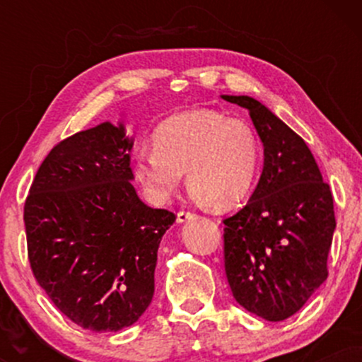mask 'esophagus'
I'll use <instances>...</instances> for the list:
<instances>
[{
	"instance_id": "obj_1",
	"label": "esophagus",
	"mask_w": 362,
	"mask_h": 362,
	"mask_svg": "<svg viewBox=\"0 0 362 362\" xmlns=\"http://www.w3.org/2000/svg\"><path fill=\"white\" fill-rule=\"evenodd\" d=\"M194 218H195L194 211L178 209V213H177V221H178V223H185L187 219H194Z\"/></svg>"
}]
</instances>
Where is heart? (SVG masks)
I'll list each match as a JSON object with an SVG mask.
<instances>
[{
	"instance_id": "1",
	"label": "heart",
	"mask_w": 362,
	"mask_h": 362,
	"mask_svg": "<svg viewBox=\"0 0 362 362\" xmlns=\"http://www.w3.org/2000/svg\"><path fill=\"white\" fill-rule=\"evenodd\" d=\"M155 149L134 153V175L155 202H165L187 173L190 189L214 207H231L252 192L260 141L245 120L199 109L168 117L153 136Z\"/></svg>"
}]
</instances>
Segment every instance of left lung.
Instances as JSON below:
<instances>
[{
    "mask_svg": "<svg viewBox=\"0 0 362 362\" xmlns=\"http://www.w3.org/2000/svg\"><path fill=\"white\" fill-rule=\"evenodd\" d=\"M243 107L264 143V170L250 201L224 223V271L235 300L269 322L293 317L328 276L334 195L310 148L255 98Z\"/></svg>",
    "mask_w": 362,
    "mask_h": 362,
    "instance_id": "left-lung-1",
    "label": "left lung"
}]
</instances>
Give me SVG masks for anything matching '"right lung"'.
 I'll list each match as a JSON object with an SVG mask.
<instances>
[{
  "mask_svg": "<svg viewBox=\"0 0 362 362\" xmlns=\"http://www.w3.org/2000/svg\"><path fill=\"white\" fill-rule=\"evenodd\" d=\"M132 143L103 122L57 143L25 199L32 274L64 317L86 330L138 322L155 293L161 236L175 221L132 185Z\"/></svg>",
  "mask_w": 362,
  "mask_h": 362,
  "instance_id": "right-lung-1",
  "label": "right lung"
}]
</instances>
